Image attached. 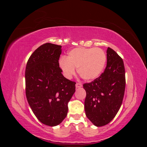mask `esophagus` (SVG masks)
Here are the masks:
<instances>
[{"mask_svg": "<svg viewBox=\"0 0 147 147\" xmlns=\"http://www.w3.org/2000/svg\"><path fill=\"white\" fill-rule=\"evenodd\" d=\"M75 86H76V88H81L82 86V84L81 83H77L76 84H75Z\"/></svg>", "mask_w": 147, "mask_h": 147, "instance_id": "obj_1", "label": "esophagus"}]
</instances>
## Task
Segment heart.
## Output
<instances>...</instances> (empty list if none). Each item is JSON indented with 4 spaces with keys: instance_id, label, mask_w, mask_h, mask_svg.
Returning <instances> with one entry per match:
<instances>
[{
    "instance_id": "obj_1",
    "label": "heart",
    "mask_w": 147,
    "mask_h": 147,
    "mask_svg": "<svg viewBox=\"0 0 147 147\" xmlns=\"http://www.w3.org/2000/svg\"><path fill=\"white\" fill-rule=\"evenodd\" d=\"M106 55L99 48H75L70 50L67 56L59 60V67L64 76L70 78L76 70L85 80H93L102 73L106 64Z\"/></svg>"
}]
</instances>
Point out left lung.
Returning a JSON list of instances; mask_svg holds the SVG:
<instances>
[{
  "instance_id": "1",
  "label": "left lung",
  "mask_w": 147,
  "mask_h": 147,
  "mask_svg": "<svg viewBox=\"0 0 147 147\" xmlns=\"http://www.w3.org/2000/svg\"><path fill=\"white\" fill-rule=\"evenodd\" d=\"M125 86L123 61L109 47L104 72L94 81L83 84L86 92L84 110L87 118L95 126H105L116 116L122 104Z\"/></svg>"
}]
</instances>
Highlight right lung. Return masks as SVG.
<instances>
[{
  "instance_id": "1",
  "label": "right lung",
  "mask_w": 147,
  "mask_h": 147,
  "mask_svg": "<svg viewBox=\"0 0 147 147\" xmlns=\"http://www.w3.org/2000/svg\"><path fill=\"white\" fill-rule=\"evenodd\" d=\"M61 46L47 43L29 58L25 72L26 95L35 117L49 126L59 124L66 117L68 102L75 83L65 78L59 67Z\"/></svg>"
}]
</instances>
